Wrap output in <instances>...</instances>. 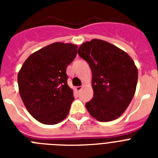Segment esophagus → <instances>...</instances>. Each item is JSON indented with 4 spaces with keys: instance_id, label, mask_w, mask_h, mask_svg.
Returning a JSON list of instances; mask_svg holds the SVG:
<instances>
[{
    "instance_id": "1",
    "label": "esophagus",
    "mask_w": 158,
    "mask_h": 158,
    "mask_svg": "<svg viewBox=\"0 0 158 158\" xmlns=\"http://www.w3.org/2000/svg\"><path fill=\"white\" fill-rule=\"evenodd\" d=\"M75 89H76V90L78 92H80V91H81V89H83V87H82V86H77Z\"/></svg>"
}]
</instances>
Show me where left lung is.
<instances>
[{"label": "left lung", "mask_w": 158, "mask_h": 158, "mask_svg": "<svg viewBox=\"0 0 158 158\" xmlns=\"http://www.w3.org/2000/svg\"><path fill=\"white\" fill-rule=\"evenodd\" d=\"M78 54L93 73L94 97L86 102L90 115L106 122L120 117L130 105L138 82V69L131 57L100 39L83 43Z\"/></svg>", "instance_id": "1"}]
</instances>
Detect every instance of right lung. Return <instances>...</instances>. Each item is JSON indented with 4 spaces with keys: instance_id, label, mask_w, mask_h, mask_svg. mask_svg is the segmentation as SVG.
Returning a JSON list of instances; mask_svg holds the SVG:
<instances>
[{
    "instance_id": "1",
    "label": "right lung",
    "mask_w": 158,
    "mask_h": 158,
    "mask_svg": "<svg viewBox=\"0 0 158 158\" xmlns=\"http://www.w3.org/2000/svg\"><path fill=\"white\" fill-rule=\"evenodd\" d=\"M77 55V46L55 43L28 57L18 74L22 101L33 118L56 125L66 117L74 95L67 84L66 68Z\"/></svg>"
}]
</instances>
